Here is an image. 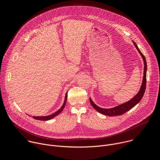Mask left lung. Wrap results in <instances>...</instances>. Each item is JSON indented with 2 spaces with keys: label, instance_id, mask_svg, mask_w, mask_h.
<instances>
[{
  "label": "left lung",
  "instance_id": "8db88e82",
  "mask_svg": "<svg viewBox=\"0 0 160 160\" xmlns=\"http://www.w3.org/2000/svg\"><path fill=\"white\" fill-rule=\"evenodd\" d=\"M135 47L136 48L137 50L138 51V52H139V54H141L143 61H144V76H143V79H142V85L141 86L140 90L138 92V93L133 98H132L130 101L123 103L122 104H120L118 106H117L114 108H111L109 109H106V108H101L98 106H97L94 102L91 99V98H90V102L91 105L92 106V107L96 110L98 111L99 112L102 114V115H107V116H118V115H122L123 114L125 113L126 112H127L128 111H129L130 109H131L132 108H133L136 104H138L141 100L142 99L144 92H145V90H146V72H147V63H146V58L144 57V56L142 54V53L141 52V51L139 50V48L137 44L132 41Z\"/></svg>",
  "mask_w": 160,
  "mask_h": 160
}]
</instances>
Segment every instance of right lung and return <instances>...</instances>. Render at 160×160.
Listing matches in <instances>:
<instances>
[{
	"label": "right lung",
	"mask_w": 160,
	"mask_h": 160,
	"mask_svg": "<svg viewBox=\"0 0 160 160\" xmlns=\"http://www.w3.org/2000/svg\"><path fill=\"white\" fill-rule=\"evenodd\" d=\"M67 96H68V92L66 93L65 95V98H64V102L62 105V106L61 107V108L59 109H58L57 111H56L55 112L51 114L50 115L48 116H41V117H36V116H33L32 118L35 119V120H42V121H48L49 120H51L52 118H54V117H56V116H58V115H59V113H61V112L63 110L65 105H66V100H67ZM30 117H31L30 115H29Z\"/></svg>",
	"instance_id": "right-lung-1"
}]
</instances>
